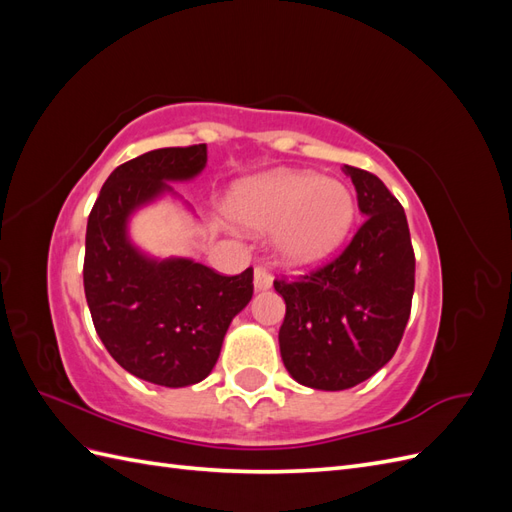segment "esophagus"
<instances>
[{"mask_svg":"<svg viewBox=\"0 0 512 512\" xmlns=\"http://www.w3.org/2000/svg\"><path fill=\"white\" fill-rule=\"evenodd\" d=\"M271 284H273L271 273L265 267H256L254 269V290L256 292L267 290V288H271Z\"/></svg>","mask_w":512,"mask_h":512,"instance_id":"34e87169","label":"esophagus"}]
</instances>
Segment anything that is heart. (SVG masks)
<instances>
[{"label":"heart","mask_w":512,"mask_h":512,"mask_svg":"<svg viewBox=\"0 0 512 512\" xmlns=\"http://www.w3.org/2000/svg\"><path fill=\"white\" fill-rule=\"evenodd\" d=\"M228 215L252 230H271L275 252L290 267H312L346 241L356 203L348 185L305 170H275L232 188Z\"/></svg>","instance_id":"b5f03b06"}]
</instances>
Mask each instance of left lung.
Masks as SVG:
<instances>
[{
    "instance_id": "left-lung-1",
    "label": "left lung",
    "mask_w": 512,
    "mask_h": 512,
    "mask_svg": "<svg viewBox=\"0 0 512 512\" xmlns=\"http://www.w3.org/2000/svg\"><path fill=\"white\" fill-rule=\"evenodd\" d=\"M365 215L346 250L297 282L286 301L280 352L288 374L318 391H344L393 359L410 318L414 250L404 207L367 170L344 166Z\"/></svg>"
}]
</instances>
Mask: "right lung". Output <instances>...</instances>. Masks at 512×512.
Instances as JSON below:
<instances>
[{
	"instance_id": "1",
	"label": "right lung",
	"mask_w": 512,
	"mask_h": 512,
	"mask_svg": "<svg viewBox=\"0 0 512 512\" xmlns=\"http://www.w3.org/2000/svg\"><path fill=\"white\" fill-rule=\"evenodd\" d=\"M207 166V145L166 147L117 166L87 220L83 284L104 348L132 376L181 389L205 380L254 292L252 267L220 275L192 258H153L128 235L132 215Z\"/></svg>"
}]
</instances>
